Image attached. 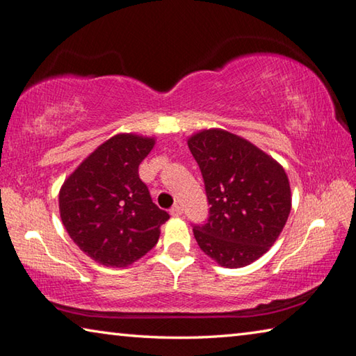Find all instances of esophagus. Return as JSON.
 <instances>
[{
    "label": "esophagus",
    "instance_id": "esophagus-1",
    "mask_svg": "<svg viewBox=\"0 0 356 356\" xmlns=\"http://www.w3.org/2000/svg\"><path fill=\"white\" fill-rule=\"evenodd\" d=\"M169 213H171L172 217H179V216H182V207H180L179 204H174L171 209H169Z\"/></svg>",
    "mask_w": 356,
    "mask_h": 356
}]
</instances>
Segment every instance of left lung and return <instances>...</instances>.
Listing matches in <instances>:
<instances>
[{"mask_svg":"<svg viewBox=\"0 0 356 356\" xmlns=\"http://www.w3.org/2000/svg\"><path fill=\"white\" fill-rule=\"evenodd\" d=\"M211 204L195 225L200 249L225 268H244L277 241L291 209L285 169L249 140L225 129H202L188 139Z\"/></svg>","mask_w":356,"mask_h":356,"instance_id":"obj_1","label":"left lung"}]
</instances>
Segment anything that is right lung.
I'll return each mask as SVG.
<instances>
[{
	"mask_svg": "<svg viewBox=\"0 0 356 356\" xmlns=\"http://www.w3.org/2000/svg\"><path fill=\"white\" fill-rule=\"evenodd\" d=\"M155 139L115 134L92 152L61 185L60 217L86 255L107 268H125L152 250L169 218L139 179Z\"/></svg>",
	"mask_w": 356,
	"mask_h": 356,
	"instance_id": "add662e5",
	"label": "right lung"
}]
</instances>
